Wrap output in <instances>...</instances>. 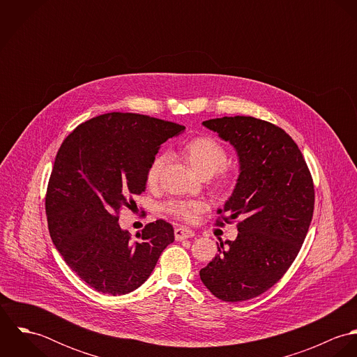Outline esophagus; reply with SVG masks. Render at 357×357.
<instances>
[{"label": "esophagus", "mask_w": 357, "mask_h": 357, "mask_svg": "<svg viewBox=\"0 0 357 357\" xmlns=\"http://www.w3.org/2000/svg\"><path fill=\"white\" fill-rule=\"evenodd\" d=\"M195 232L187 227H178L174 229V238L176 241H184L188 238H194Z\"/></svg>", "instance_id": "34e87169"}]
</instances>
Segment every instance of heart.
<instances>
[{
	"instance_id": "obj_1",
	"label": "heart",
	"mask_w": 357,
	"mask_h": 357,
	"mask_svg": "<svg viewBox=\"0 0 357 357\" xmlns=\"http://www.w3.org/2000/svg\"><path fill=\"white\" fill-rule=\"evenodd\" d=\"M178 153L199 177H208V184L214 192H225L235 184L236 170L231 163H227V150L215 139L197 136L185 142ZM166 160V153H156L153 156L147 169L149 185L158 183ZM206 208L207 204L204 201H172L166 206L172 215L187 222H194Z\"/></svg>"
}]
</instances>
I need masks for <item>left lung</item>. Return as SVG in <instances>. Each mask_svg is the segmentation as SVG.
Instances as JSON below:
<instances>
[{"mask_svg": "<svg viewBox=\"0 0 357 357\" xmlns=\"http://www.w3.org/2000/svg\"><path fill=\"white\" fill-rule=\"evenodd\" d=\"M204 126L229 142L239 158V177L217 225L238 222L235 241L201 269V280L227 303L255 298L287 272L312 221L314 188L305 159L279 126L253 116H222Z\"/></svg>", "mask_w": 357, "mask_h": 357, "instance_id": "left-lung-1", "label": "left lung"}]
</instances>
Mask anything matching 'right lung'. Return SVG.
<instances>
[{
	"label": "right lung",
	"mask_w": 357,
	"mask_h": 357,
	"mask_svg": "<svg viewBox=\"0 0 357 357\" xmlns=\"http://www.w3.org/2000/svg\"><path fill=\"white\" fill-rule=\"evenodd\" d=\"M185 126L132 112H109L77 126L61 143L45 208L52 242L66 264L102 294L140 287L174 241L172 224L156 220L130 241L119 211L146 190L160 144Z\"/></svg>",
	"instance_id": "add662e5"
}]
</instances>
